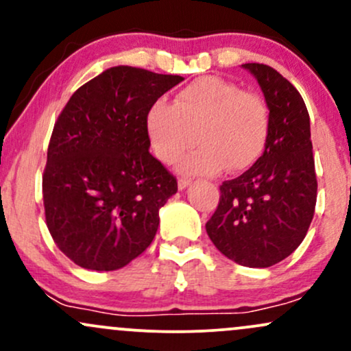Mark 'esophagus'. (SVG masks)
<instances>
[{"instance_id": "1", "label": "esophagus", "mask_w": 351, "mask_h": 351, "mask_svg": "<svg viewBox=\"0 0 351 351\" xmlns=\"http://www.w3.org/2000/svg\"><path fill=\"white\" fill-rule=\"evenodd\" d=\"M189 183H191V180H188V178H180V180H178V188H180V189H184V188L188 186Z\"/></svg>"}]
</instances>
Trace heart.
I'll list each match as a JSON object with an SVG mask.
<instances>
[{
    "label": "heart",
    "instance_id": "b5f03b06",
    "mask_svg": "<svg viewBox=\"0 0 351 351\" xmlns=\"http://www.w3.org/2000/svg\"><path fill=\"white\" fill-rule=\"evenodd\" d=\"M147 135L160 162L176 163L193 145L201 147L181 160L186 175H216L224 167L244 171L263 155L269 134L264 100L237 84L201 77L178 90L175 102L160 99L147 114Z\"/></svg>",
    "mask_w": 351,
    "mask_h": 351
}]
</instances>
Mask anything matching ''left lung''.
<instances>
[{"instance_id": "left-lung-1", "label": "left lung", "mask_w": 351, "mask_h": 351, "mask_svg": "<svg viewBox=\"0 0 351 351\" xmlns=\"http://www.w3.org/2000/svg\"><path fill=\"white\" fill-rule=\"evenodd\" d=\"M269 107L263 156L221 184L219 204L206 223L213 244L245 267H271L299 247L317 203L310 119L295 87L271 66L243 64Z\"/></svg>"}]
</instances>
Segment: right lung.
<instances>
[{
  "mask_svg": "<svg viewBox=\"0 0 351 351\" xmlns=\"http://www.w3.org/2000/svg\"><path fill=\"white\" fill-rule=\"evenodd\" d=\"M184 80L117 66L72 94L54 123L43 173L46 224L58 247L90 271L138 257L178 183L148 148L153 102Z\"/></svg>",
  "mask_w": 351,
  "mask_h": 351,
  "instance_id": "1",
  "label": "right lung"
}]
</instances>
